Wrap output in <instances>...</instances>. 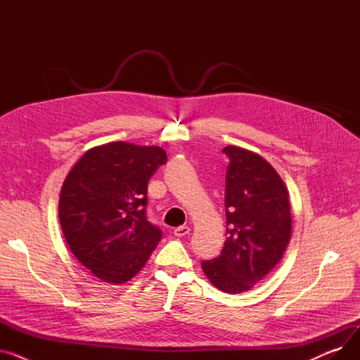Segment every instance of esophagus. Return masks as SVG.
<instances>
[{
	"label": "esophagus",
	"mask_w": 360,
	"mask_h": 360,
	"mask_svg": "<svg viewBox=\"0 0 360 360\" xmlns=\"http://www.w3.org/2000/svg\"><path fill=\"white\" fill-rule=\"evenodd\" d=\"M190 231H191V229L188 228V226H179V228H175V229H174V235L178 236V238H182V236L190 233Z\"/></svg>",
	"instance_id": "esophagus-1"
}]
</instances>
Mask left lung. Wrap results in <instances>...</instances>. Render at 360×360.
<instances>
[{"label":"left lung","mask_w":360,"mask_h":360,"mask_svg":"<svg viewBox=\"0 0 360 360\" xmlns=\"http://www.w3.org/2000/svg\"><path fill=\"white\" fill-rule=\"evenodd\" d=\"M226 240L219 257L201 267L224 293L250 290L285 254L292 236L289 191L276 169L259 155L228 146Z\"/></svg>","instance_id":"obj_1"}]
</instances>
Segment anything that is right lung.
Segmentation results:
<instances>
[{
    "mask_svg": "<svg viewBox=\"0 0 360 360\" xmlns=\"http://www.w3.org/2000/svg\"><path fill=\"white\" fill-rule=\"evenodd\" d=\"M166 160L159 146L113 141L87 150L67 175L61 229L74 257L102 281L131 280L162 239L146 207L147 184Z\"/></svg>",
    "mask_w": 360,
    "mask_h": 360,
    "instance_id": "1",
    "label": "right lung"
}]
</instances>
